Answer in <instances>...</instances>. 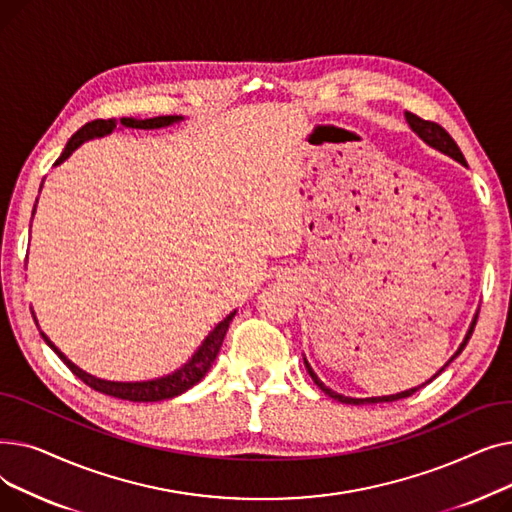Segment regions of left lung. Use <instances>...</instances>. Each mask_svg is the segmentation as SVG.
Returning a JSON list of instances; mask_svg holds the SVG:
<instances>
[{
    "mask_svg": "<svg viewBox=\"0 0 512 512\" xmlns=\"http://www.w3.org/2000/svg\"><path fill=\"white\" fill-rule=\"evenodd\" d=\"M405 118H407V122H409V126H411V130L417 134V137L425 143V145H429V147H434L436 151H440V153H444V155H448V157H452V159H456L459 161V164H463V166H467V161H465V157H463V153H461V149H459V145L454 143V139L450 137V134L440 126V124H436V122H429V120H421L419 116H415V114H411V112H405ZM475 324H477V313H475V317H473V321H471V326H469V330H467V334H465V338H463V342H461V346L456 348V353L448 359V363L436 373V375H440L456 357H459L461 353H463V348L467 346V342H469V338H471V334H473V328H475ZM303 361H305V369H307V373L311 375V380L324 390L330 398H334V400H338V402H344V405H378V402H392V400H400V398H407V396H411V394H415L419 388H423L425 384H429L432 382L434 378H429L425 384H421V386H417V388H411V390H402V392H396V394H388V396H371V398H353V396H342V394H338V392H334L332 388H328L324 382H321L317 375H315V371L311 369V365H309V361L303 357Z\"/></svg>",
    "mask_w": 512,
    "mask_h": 512,
    "instance_id": "left-lung-1",
    "label": "left lung"
}]
</instances>
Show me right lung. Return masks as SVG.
<instances>
[{
    "label": "right lung",
    "mask_w": 512,
    "mask_h": 512,
    "mask_svg": "<svg viewBox=\"0 0 512 512\" xmlns=\"http://www.w3.org/2000/svg\"><path fill=\"white\" fill-rule=\"evenodd\" d=\"M184 118L182 116H157V118H120V120H93V122H87L83 128H78L72 139L66 143L62 155L56 159V164L53 166H60L62 161H66L80 145L87 143V141H93V139H101V137H107V134H112L118 124L120 128H137V130H157V128H166V126H172V124H178L182 122ZM43 186V182H41ZM37 207V205H35ZM33 215H35V209H33ZM236 315V311H232L230 315H226L218 326H215L207 336L205 340L201 342V346L195 351V355L188 359L182 367H178L176 371L168 373V375H161V378H155V380H145V382H112V380H101V378H95V375L87 373L80 369L78 365H74L60 348L53 344L43 332V340L47 342V346L51 348L53 353H56L66 365L68 369L76 375V378L83 380L87 386H91L93 390L97 392H103L107 396H114V398H122V400H132V402H157V400H166V398H174L182 392H186L188 388H193L197 382H201L205 378V373L211 369L215 357H218L220 348H222V342H224V336L230 328V321L232 317ZM35 317V313H33ZM35 324H37V317H35ZM39 328V324H37Z\"/></svg>",
    "instance_id": "1"
}]
</instances>
